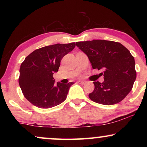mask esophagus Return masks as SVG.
Returning a JSON list of instances; mask_svg holds the SVG:
<instances>
[{
  "label": "esophagus",
  "instance_id": "1",
  "mask_svg": "<svg viewBox=\"0 0 147 147\" xmlns=\"http://www.w3.org/2000/svg\"><path fill=\"white\" fill-rule=\"evenodd\" d=\"M78 83L79 84H81V85H84V84H85V82L82 81V80H79V81H78Z\"/></svg>",
  "mask_w": 147,
  "mask_h": 147
}]
</instances>
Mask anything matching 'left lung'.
I'll return each instance as SVG.
<instances>
[{
  "instance_id": "1",
  "label": "left lung",
  "mask_w": 147,
  "mask_h": 147,
  "mask_svg": "<svg viewBox=\"0 0 147 147\" xmlns=\"http://www.w3.org/2000/svg\"><path fill=\"white\" fill-rule=\"evenodd\" d=\"M76 46L88 55L93 69L103 70L104 81L94 82L90 100L103 105L121 102L131 91L136 78L135 61L130 51L118 42L106 40L80 41Z\"/></svg>"
}]
</instances>
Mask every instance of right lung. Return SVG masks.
<instances>
[{
	"mask_svg": "<svg viewBox=\"0 0 147 147\" xmlns=\"http://www.w3.org/2000/svg\"><path fill=\"white\" fill-rule=\"evenodd\" d=\"M75 46V43L45 46L26 57L20 67L19 83L24 96L33 105L50 108L66 99L74 82L55 84L53 75L58 71L62 58Z\"/></svg>",
	"mask_w": 147,
	"mask_h": 147,
	"instance_id": "add662e5",
	"label": "right lung"
}]
</instances>
